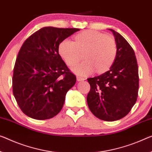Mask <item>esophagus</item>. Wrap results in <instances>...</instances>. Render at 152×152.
<instances>
[{"label": "esophagus", "mask_w": 152, "mask_h": 152, "mask_svg": "<svg viewBox=\"0 0 152 152\" xmlns=\"http://www.w3.org/2000/svg\"><path fill=\"white\" fill-rule=\"evenodd\" d=\"M76 78H77V81H81L85 80V79L83 78V77H80V76H77Z\"/></svg>", "instance_id": "1"}]
</instances>
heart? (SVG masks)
<instances>
[{
	"instance_id": "b5f03b06",
	"label": "heart",
	"mask_w": 152,
	"mask_h": 152,
	"mask_svg": "<svg viewBox=\"0 0 152 152\" xmlns=\"http://www.w3.org/2000/svg\"><path fill=\"white\" fill-rule=\"evenodd\" d=\"M84 60L75 67L73 71L80 75L92 73L95 69L98 72L107 70L115 60L117 53L116 43L114 39L100 32L89 30L77 34L75 42L66 39L60 43L59 53L70 66H73L83 53Z\"/></svg>"
}]
</instances>
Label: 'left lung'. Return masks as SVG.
Segmentation results:
<instances>
[{"mask_svg":"<svg viewBox=\"0 0 152 152\" xmlns=\"http://www.w3.org/2000/svg\"><path fill=\"white\" fill-rule=\"evenodd\" d=\"M117 47L115 60L108 71L88 78L90 90L87 102L91 112L108 122L125 117L137 101L139 70L137 58L128 41L114 30Z\"/></svg>","mask_w":152,"mask_h":152,"instance_id":"8db88e82","label":"left lung"}]
</instances>
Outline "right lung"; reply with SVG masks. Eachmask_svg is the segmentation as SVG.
<instances>
[{"instance_id": "obj_1", "label": "right lung", "mask_w": 152, "mask_h": 152, "mask_svg": "<svg viewBox=\"0 0 152 152\" xmlns=\"http://www.w3.org/2000/svg\"><path fill=\"white\" fill-rule=\"evenodd\" d=\"M79 28L43 27L21 47L13 75V93L23 113L35 120L57 115L76 82L59 54L60 43Z\"/></svg>"}]
</instances>
